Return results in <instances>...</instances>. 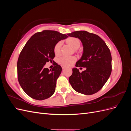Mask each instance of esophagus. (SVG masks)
<instances>
[{"mask_svg":"<svg viewBox=\"0 0 131 131\" xmlns=\"http://www.w3.org/2000/svg\"><path fill=\"white\" fill-rule=\"evenodd\" d=\"M62 69H66V67H64V66H62Z\"/></svg>","mask_w":131,"mask_h":131,"instance_id":"esophagus-1","label":"esophagus"}]
</instances>
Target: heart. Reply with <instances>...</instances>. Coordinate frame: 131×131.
Instances as JSON below:
<instances>
[{
  "label": "heart",
  "instance_id": "1",
  "mask_svg": "<svg viewBox=\"0 0 131 131\" xmlns=\"http://www.w3.org/2000/svg\"><path fill=\"white\" fill-rule=\"evenodd\" d=\"M67 42L74 49H77L80 45V42L79 39L75 38H69L66 40ZM61 42H58L55 45L54 48V52L56 55H59L61 50ZM76 61V58L74 56H63L59 58V63L63 66H69Z\"/></svg>",
  "mask_w": 131,
  "mask_h": 131
}]
</instances>
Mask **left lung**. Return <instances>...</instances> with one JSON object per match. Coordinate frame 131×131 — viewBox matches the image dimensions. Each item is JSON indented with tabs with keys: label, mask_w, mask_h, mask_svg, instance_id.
I'll return each instance as SVG.
<instances>
[{
	"label": "left lung",
	"mask_w": 131,
	"mask_h": 131,
	"mask_svg": "<svg viewBox=\"0 0 131 131\" xmlns=\"http://www.w3.org/2000/svg\"><path fill=\"white\" fill-rule=\"evenodd\" d=\"M77 38L83 46V53L76 63L77 67L86 69L80 73L73 68L69 81L77 92L86 95L93 94L100 91L108 80L112 73V55L105 42L98 35L84 30L67 34Z\"/></svg>",
	"instance_id": "1"
}]
</instances>
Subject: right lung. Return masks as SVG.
I'll list each match as a JSON object with an SVG mask.
<instances>
[{
    "instance_id": "obj_1",
    "label": "right lung",
    "mask_w": 131,
    "mask_h": 131,
    "mask_svg": "<svg viewBox=\"0 0 131 131\" xmlns=\"http://www.w3.org/2000/svg\"><path fill=\"white\" fill-rule=\"evenodd\" d=\"M68 37L55 30H43L32 35L23 48L17 64L18 80L31 98L41 101L54 93L62 68L56 63L52 70L44 66L55 57L56 43Z\"/></svg>"
}]
</instances>
